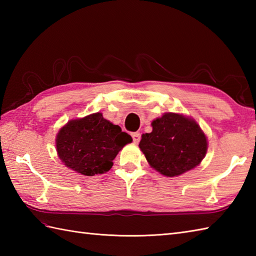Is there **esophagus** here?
<instances>
[{
    "label": "esophagus",
    "instance_id": "34e87169",
    "mask_svg": "<svg viewBox=\"0 0 256 256\" xmlns=\"http://www.w3.org/2000/svg\"><path fill=\"white\" fill-rule=\"evenodd\" d=\"M132 138H133V142L138 144L140 142V134L138 132L132 133Z\"/></svg>",
    "mask_w": 256,
    "mask_h": 256
}]
</instances>
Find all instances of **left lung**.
Instances as JSON below:
<instances>
[{"label":"left lung","mask_w":256,"mask_h":256,"mask_svg":"<svg viewBox=\"0 0 256 256\" xmlns=\"http://www.w3.org/2000/svg\"><path fill=\"white\" fill-rule=\"evenodd\" d=\"M153 131L142 135L140 148L150 165L167 177L192 170L206 153V138L194 120L165 113L152 122Z\"/></svg>","instance_id":"8db88e82"}]
</instances>
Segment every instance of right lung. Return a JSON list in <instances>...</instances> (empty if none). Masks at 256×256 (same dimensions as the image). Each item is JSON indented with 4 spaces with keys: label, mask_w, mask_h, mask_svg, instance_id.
<instances>
[{
    "label": "right lung",
    "mask_w": 256,
    "mask_h": 256,
    "mask_svg": "<svg viewBox=\"0 0 256 256\" xmlns=\"http://www.w3.org/2000/svg\"><path fill=\"white\" fill-rule=\"evenodd\" d=\"M131 142L132 138L118 125L108 122L101 113H94L64 125L57 135L56 148L67 167L94 176L110 170L118 152Z\"/></svg>",
    "instance_id": "obj_1"
}]
</instances>
